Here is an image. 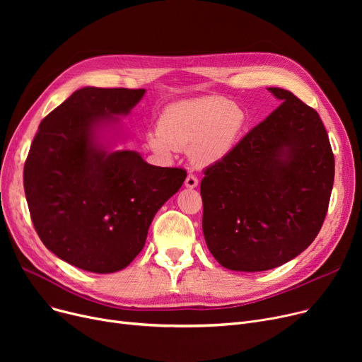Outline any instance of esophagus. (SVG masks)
<instances>
[{"label":"esophagus","mask_w":362,"mask_h":362,"mask_svg":"<svg viewBox=\"0 0 362 362\" xmlns=\"http://www.w3.org/2000/svg\"><path fill=\"white\" fill-rule=\"evenodd\" d=\"M185 186L189 189H194L198 186V179L194 175H187L186 180H185Z\"/></svg>","instance_id":"esophagus-1"}]
</instances>
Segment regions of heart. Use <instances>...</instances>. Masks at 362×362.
Segmentation results:
<instances>
[{
    "label": "heart",
    "instance_id": "b5f03b06",
    "mask_svg": "<svg viewBox=\"0 0 362 362\" xmlns=\"http://www.w3.org/2000/svg\"><path fill=\"white\" fill-rule=\"evenodd\" d=\"M245 126V112L218 97L175 103L163 110L157 133H149L148 148L171 160L175 151H187L198 167H211L230 154Z\"/></svg>",
    "mask_w": 362,
    "mask_h": 362
}]
</instances>
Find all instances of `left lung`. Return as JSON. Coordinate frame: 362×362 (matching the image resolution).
<instances>
[{
	"label": "left lung",
	"instance_id": "8db88e82",
	"mask_svg": "<svg viewBox=\"0 0 362 362\" xmlns=\"http://www.w3.org/2000/svg\"><path fill=\"white\" fill-rule=\"evenodd\" d=\"M283 101L201 182L208 250L233 272H265L305 251L326 218L334 157L318 112L286 89Z\"/></svg>",
	"mask_w": 362,
	"mask_h": 362
}]
</instances>
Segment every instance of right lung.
Returning <instances> with one entry per match:
<instances>
[{"label": "right lung", "mask_w": 362, "mask_h": 362, "mask_svg": "<svg viewBox=\"0 0 362 362\" xmlns=\"http://www.w3.org/2000/svg\"><path fill=\"white\" fill-rule=\"evenodd\" d=\"M145 89L85 86L41 122L23 183L35 230L60 259L116 273L142 251L152 218L186 179L182 168L148 164L124 141L120 117Z\"/></svg>", "instance_id": "right-lung-1"}]
</instances>
